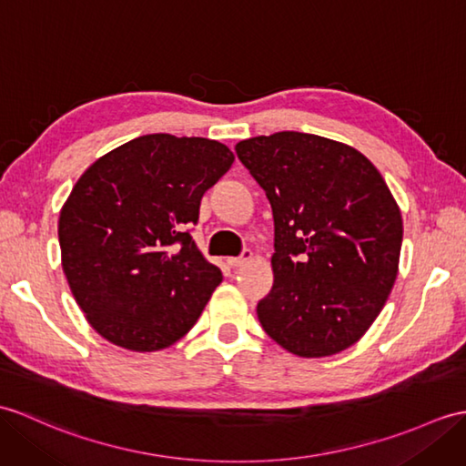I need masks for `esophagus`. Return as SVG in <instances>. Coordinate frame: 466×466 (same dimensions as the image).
<instances>
[{
  "instance_id": "esophagus-1",
  "label": "esophagus",
  "mask_w": 466,
  "mask_h": 466,
  "mask_svg": "<svg viewBox=\"0 0 466 466\" xmlns=\"http://www.w3.org/2000/svg\"><path fill=\"white\" fill-rule=\"evenodd\" d=\"M252 259H254L252 250H244L240 258H228V266H232V268H242V266H246V264H250Z\"/></svg>"
}]
</instances>
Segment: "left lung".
I'll use <instances>...</instances> for the list:
<instances>
[{"label": "left lung", "instance_id": "left-lung-1", "mask_svg": "<svg viewBox=\"0 0 466 466\" xmlns=\"http://www.w3.org/2000/svg\"><path fill=\"white\" fill-rule=\"evenodd\" d=\"M274 212L272 291L258 319L298 357H329L360 341L399 272L403 218L381 172L360 150L282 131L236 145Z\"/></svg>", "mask_w": 466, "mask_h": 466}]
</instances>
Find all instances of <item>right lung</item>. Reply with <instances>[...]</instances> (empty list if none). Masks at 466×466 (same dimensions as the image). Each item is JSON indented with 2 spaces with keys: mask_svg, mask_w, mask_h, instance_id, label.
I'll list each match as a JSON object with an SVG mask.
<instances>
[{
  "mask_svg": "<svg viewBox=\"0 0 466 466\" xmlns=\"http://www.w3.org/2000/svg\"><path fill=\"white\" fill-rule=\"evenodd\" d=\"M232 162L218 140L158 133L113 148L75 182L59 214L61 264L101 338L150 353L194 328L222 272L187 228Z\"/></svg>",
  "mask_w": 466,
  "mask_h": 466,
  "instance_id": "right-lung-1",
  "label": "right lung"
}]
</instances>
